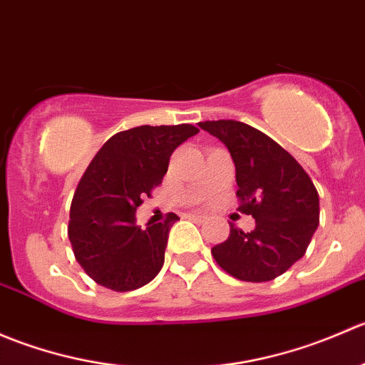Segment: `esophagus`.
Masks as SVG:
<instances>
[{
    "instance_id": "obj_1",
    "label": "esophagus",
    "mask_w": 365,
    "mask_h": 365,
    "mask_svg": "<svg viewBox=\"0 0 365 365\" xmlns=\"http://www.w3.org/2000/svg\"><path fill=\"white\" fill-rule=\"evenodd\" d=\"M187 217H189L190 220H194V222H206V215H200V213H187Z\"/></svg>"
}]
</instances>
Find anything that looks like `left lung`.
<instances>
[{
  "instance_id": "obj_1",
  "label": "left lung",
  "mask_w": 365,
  "mask_h": 365,
  "mask_svg": "<svg viewBox=\"0 0 365 365\" xmlns=\"http://www.w3.org/2000/svg\"><path fill=\"white\" fill-rule=\"evenodd\" d=\"M230 150L242 213L256 219L251 233L230 224L226 242L212 249L217 264L247 282L284 274L307 251L319 224V197L298 162L267 134L235 120L201 121Z\"/></svg>"
}]
</instances>
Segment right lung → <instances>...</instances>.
<instances>
[{
	"instance_id": "1",
	"label": "right lung",
	"mask_w": 365,
	"mask_h": 365,
	"mask_svg": "<svg viewBox=\"0 0 365 365\" xmlns=\"http://www.w3.org/2000/svg\"><path fill=\"white\" fill-rule=\"evenodd\" d=\"M194 125L128 128L104 143L84 171L70 205L68 238L76 259L97 284L132 292L148 284L164 264L169 230L164 222L135 226V210L168 173L171 153L196 135Z\"/></svg>"
}]
</instances>
